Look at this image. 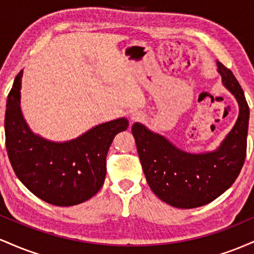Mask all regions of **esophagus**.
<instances>
[{"label":"esophagus","instance_id":"esophagus-1","mask_svg":"<svg viewBox=\"0 0 254 254\" xmlns=\"http://www.w3.org/2000/svg\"><path fill=\"white\" fill-rule=\"evenodd\" d=\"M141 117H142V115L139 112H133L132 115H131V119H132L133 122L139 121V119H141Z\"/></svg>","mask_w":254,"mask_h":254}]
</instances>
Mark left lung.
I'll use <instances>...</instances> for the list:
<instances>
[{
  "label": "left lung",
  "instance_id": "1",
  "mask_svg": "<svg viewBox=\"0 0 254 254\" xmlns=\"http://www.w3.org/2000/svg\"><path fill=\"white\" fill-rule=\"evenodd\" d=\"M222 83L239 104L233 129L215 151L190 154L180 150L144 125H132L137 151L151 191L172 206L192 209L205 205L228 190L243 168L247 148L250 109L233 72L217 62Z\"/></svg>",
  "mask_w": 254,
  "mask_h": 254
}]
</instances>
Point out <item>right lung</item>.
I'll list each match as a JSON object with an SVG mask.
<instances>
[{
    "label": "right lung",
    "instance_id": "obj_1",
    "mask_svg": "<svg viewBox=\"0 0 254 254\" xmlns=\"http://www.w3.org/2000/svg\"><path fill=\"white\" fill-rule=\"evenodd\" d=\"M22 70L7 99L5 147L16 177L32 193L58 206L76 205L100 190L113 138L129 127L125 118L97 125L71 141L56 143L34 135L20 109Z\"/></svg>",
    "mask_w": 254,
    "mask_h": 254
}]
</instances>
